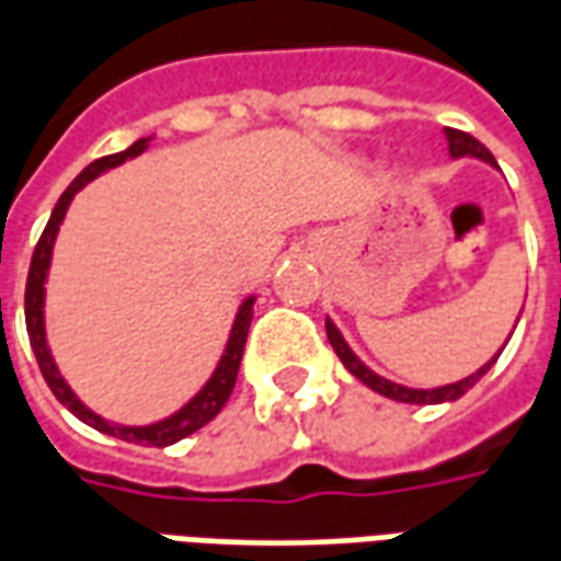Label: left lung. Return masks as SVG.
Here are the masks:
<instances>
[{"instance_id": "left-lung-1", "label": "left lung", "mask_w": 561, "mask_h": 561, "mask_svg": "<svg viewBox=\"0 0 561 561\" xmlns=\"http://www.w3.org/2000/svg\"><path fill=\"white\" fill-rule=\"evenodd\" d=\"M445 140H447V152H450V159H474L499 171V161L493 159V152L483 147L481 140H474L471 135H466V131H457V128H445ZM519 316H523V309H519ZM324 328H328V340L330 345H333L336 357H340L342 366H345L357 381H364L366 388L376 390V393H381V397H388V400L409 402V405H438V402L459 400L466 390L474 388V385H478V381L493 369V364L499 360V354L505 352L507 340H511V333H507V340L502 342V348H499V352H495L493 357L481 366V369H474L471 376L459 378V381H450V385H438V388H409V385H397V381H390V378L378 376L376 369H369V366H366L364 360L352 352V345L345 342L340 328L333 324V318H324ZM514 328H517V324H514Z\"/></svg>"}]
</instances>
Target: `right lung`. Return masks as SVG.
Segmentation results:
<instances>
[{"label": "right lung", "mask_w": 561, "mask_h": 561, "mask_svg": "<svg viewBox=\"0 0 561 561\" xmlns=\"http://www.w3.org/2000/svg\"><path fill=\"white\" fill-rule=\"evenodd\" d=\"M152 138H140L135 140L131 147L123 149V152H114V156H104V159H95L92 164H87L83 171L71 180L62 197L56 201L54 213H50V221L44 228L42 240L35 245V255H32L30 264V279H26V333H30V345L35 352V360H38V369H42L44 381L47 388L54 390V397L68 412L75 414L78 421H83L92 430H99L104 435H114V438H123V442H135V445L144 447H168L173 442H180L185 435L197 433L204 423H209L216 414L221 412V405L228 402L233 390V381H237V369H240V360H243V348H245V336H249V324H252V316H255V294H249L243 304L237 306V316H233L231 333H228V342H225V352H221L219 364L213 369V376L204 381V388L197 390L192 400L180 405L176 412L161 417V421L144 423V426H128V423H114L95 414L80 400L78 393L71 390L59 366H56L54 354H50V345H47V328H44V297H47V273H50V261H54V245H56V233H59V225L66 219L68 207L71 201L78 195L80 188L87 183H92L95 176H102L111 168H119L126 164L128 159H138L140 152L149 147Z\"/></svg>", "instance_id": "add662e5"}]
</instances>
